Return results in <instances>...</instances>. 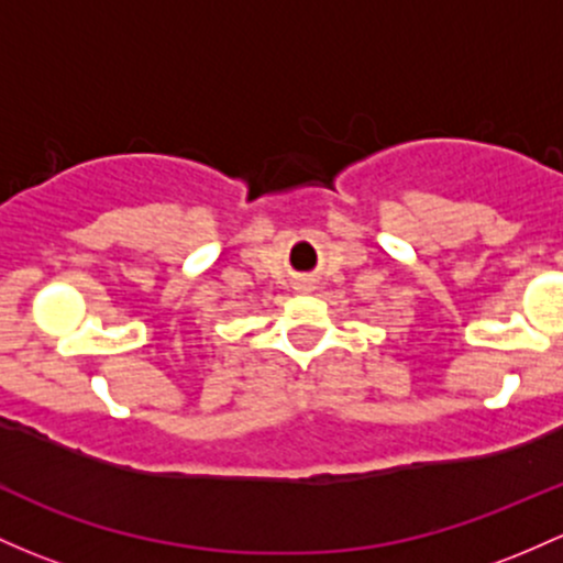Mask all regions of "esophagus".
Wrapping results in <instances>:
<instances>
[{
	"label": "esophagus",
	"instance_id": "obj_1",
	"mask_svg": "<svg viewBox=\"0 0 563 563\" xmlns=\"http://www.w3.org/2000/svg\"><path fill=\"white\" fill-rule=\"evenodd\" d=\"M298 289H303V292H308V289H311V284H306V282H303V284H300Z\"/></svg>",
	"mask_w": 563,
	"mask_h": 563
}]
</instances>
